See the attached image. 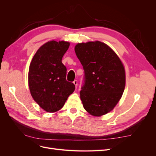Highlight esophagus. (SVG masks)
I'll return each instance as SVG.
<instances>
[{
    "label": "esophagus",
    "mask_w": 156,
    "mask_h": 156,
    "mask_svg": "<svg viewBox=\"0 0 156 156\" xmlns=\"http://www.w3.org/2000/svg\"><path fill=\"white\" fill-rule=\"evenodd\" d=\"M73 84H74V85L75 86V87H77V84H78V82H77V80H75V81L73 82Z\"/></svg>",
    "instance_id": "esophagus-1"
}]
</instances>
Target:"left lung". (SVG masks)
I'll use <instances>...</instances> for the list:
<instances>
[{
	"mask_svg": "<svg viewBox=\"0 0 156 156\" xmlns=\"http://www.w3.org/2000/svg\"><path fill=\"white\" fill-rule=\"evenodd\" d=\"M75 52L84 70L80 91L84 109L94 116L104 115L115 108L124 91L123 63L109 46L100 41L79 43Z\"/></svg>",
	"mask_w": 156,
	"mask_h": 156,
	"instance_id": "left-lung-1",
	"label": "left lung"
}]
</instances>
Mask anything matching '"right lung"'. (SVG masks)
<instances>
[{
    "label": "right lung",
    "mask_w": 156,
    "mask_h": 156,
    "mask_svg": "<svg viewBox=\"0 0 156 156\" xmlns=\"http://www.w3.org/2000/svg\"><path fill=\"white\" fill-rule=\"evenodd\" d=\"M68 41L52 40L42 45L33 56L29 69V87L34 100L44 111L55 112L62 108L75 90L66 81V68L62 63Z\"/></svg>",
    "instance_id": "1"
}]
</instances>
